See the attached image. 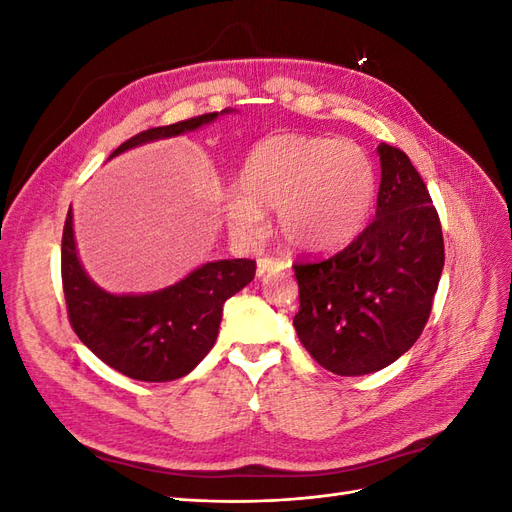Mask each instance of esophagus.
Segmentation results:
<instances>
[{
	"instance_id": "34e87169",
	"label": "esophagus",
	"mask_w": 512,
	"mask_h": 512,
	"mask_svg": "<svg viewBox=\"0 0 512 512\" xmlns=\"http://www.w3.org/2000/svg\"><path fill=\"white\" fill-rule=\"evenodd\" d=\"M288 265L280 258H273V256H265V258H258V275H265L269 271H282Z\"/></svg>"
}]
</instances>
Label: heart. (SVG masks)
<instances>
[{"label": "heart", "instance_id": "heart-1", "mask_svg": "<svg viewBox=\"0 0 512 512\" xmlns=\"http://www.w3.org/2000/svg\"><path fill=\"white\" fill-rule=\"evenodd\" d=\"M226 207L232 230L254 235L262 211L280 209L284 239L303 252H333L361 235L376 203V168L348 138L280 134L258 143Z\"/></svg>", "mask_w": 512, "mask_h": 512}]
</instances>
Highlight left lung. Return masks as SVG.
Listing matches in <instances>:
<instances>
[{"label": "left lung", "mask_w": 512, "mask_h": 512, "mask_svg": "<svg viewBox=\"0 0 512 512\" xmlns=\"http://www.w3.org/2000/svg\"><path fill=\"white\" fill-rule=\"evenodd\" d=\"M376 218L342 252L297 260L303 348L337 376L397 361L421 337L444 267V239L427 185L404 151L378 147Z\"/></svg>", "instance_id": "obj_1"}]
</instances>
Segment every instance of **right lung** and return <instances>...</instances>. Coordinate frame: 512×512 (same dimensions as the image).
<instances>
[{
  "label": "right lung",
  "mask_w": 512,
  "mask_h": 512,
  "mask_svg": "<svg viewBox=\"0 0 512 512\" xmlns=\"http://www.w3.org/2000/svg\"><path fill=\"white\" fill-rule=\"evenodd\" d=\"M222 113H228V108ZM215 117L218 113H205L170 126L149 128L128 138L113 156L156 138L196 130ZM254 275L256 260H218L158 292L111 294L91 282L81 267L74 245L72 209L64 224L61 284L72 329L100 361L134 380L168 382L190 374L218 339L226 299L250 284Z\"/></svg>",
  "instance_id": "add662e5"
}]
</instances>
